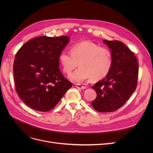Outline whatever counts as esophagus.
I'll return each mask as SVG.
<instances>
[{
    "mask_svg": "<svg viewBox=\"0 0 153 153\" xmlns=\"http://www.w3.org/2000/svg\"><path fill=\"white\" fill-rule=\"evenodd\" d=\"M76 87L77 88H78V89H85V88H86L85 86L82 85H81V84H76Z\"/></svg>",
    "mask_w": 153,
    "mask_h": 153,
    "instance_id": "34e87169",
    "label": "esophagus"
}]
</instances>
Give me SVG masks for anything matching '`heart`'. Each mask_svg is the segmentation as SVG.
<instances>
[{
  "instance_id": "heart-1",
  "label": "heart",
  "mask_w": 153,
  "mask_h": 153,
  "mask_svg": "<svg viewBox=\"0 0 153 153\" xmlns=\"http://www.w3.org/2000/svg\"><path fill=\"white\" fill-rule=\"evenodd\" d=\"M71 53L62 51L59 61L64 73L69 75L77 68H80L70 76L71 81L81 82L91 79L98 81L105 78L110 72L113 60L111 51L91 42H82L71 47Z\"/></svg>"
}]
</instances>
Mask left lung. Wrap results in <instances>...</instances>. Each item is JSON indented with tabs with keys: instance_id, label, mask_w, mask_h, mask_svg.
<instances>
[{
	"instance_id": "left-lung-1",
	"label": "left lung",
	"mask_w": 153,
	"mask_h": 153,
	"mask_svg": "<svg viewBox=\"0 0 153 153\" xmlns=\"http://www.w3.org/2000/svg\"><path fill=\"white\" fill-rule=\"evenodd\" d=\"M112 55L108 74L92 86L97 97L91 103L101 113L114 111L130 97L137 86L139 65L134 53L123 43L104 39Z\"/></svg>"
}]
</instances>
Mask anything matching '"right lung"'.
I'll use <instances>...</instances> for the list:
<instances>
[{
	"instance_id": "1",
	"label": "right lung",
	"mask_w": 153,
	"mask_h": 153,
	"mask_svg": "<svg viewBox=\"0 0 153 153\" xmlns=\"http://www.w3.org/2000/svg\"><path fill=\"white\" fill-rule=\"evenodd\" d=\"M69 37L39 36L18 51L13 62L15 89L27 105L39 111L53 109L72 84L62 75L59 56Z\"/></svg>"
}]
</instances>
